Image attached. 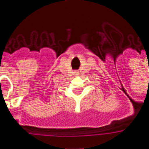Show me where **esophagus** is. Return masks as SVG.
<instances>
[{
    "label": "esophagus",
    "mask_w": 149,
    "mask_h": 149,
    "mask_svg": "<svg viewBox=\"0 0 149 149\" xmlns=\"http://www.w3.org/2000/svg\"><path fill=\"white\" fill-rule=\"evenodd\" d=\"M76 73H77V72H76Z\"/></svg>",
    "instance_id": "esophagus-1"
}]
</instances>
